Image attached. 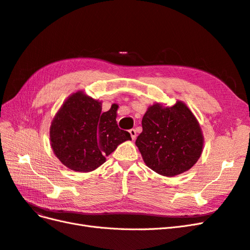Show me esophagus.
Returning a JSON list of instances; mask_svg holds the SVG:
<instances>
[{
  "label": "esophagus",
  "instance_id": "esophagus-1",
  "mask_svg": "<svg viewBox=\"0 0 250 250\" xmlns=\"http://www.w3.org/2000/svg\"><path fill=\"white\" fill-rule=\"evenodd\" d=\"M129 133H130V135H131V139H132V140H134L135 138H137V130L133 129V128H132V129L129 130Z\"/></svg>",
  "mask_w": 250,
  "mask_h": 250
}]
</instances>
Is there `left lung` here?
<instances>
[{
  "mask_svg": "<svg viewBox=\"0 0 250 250\" xmlns=\"http://www.w3.org/2000/svg\"><path fill=\"white\" fill-rule=\"evenodd\" d=\"M143 131L135 145L150 169L164 176H175L191 169L203 147L200 126L183 102L171 107L150 106L142 120Z\"/></svg>",
  "mask_w": 250,
  "mask_h": 250,
  "instance_id": "8db88e82",
  "label": "left lung"
}]
</instances>
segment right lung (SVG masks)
<instances>
[{"label": "right lung", "instance_id": "1", "mask_svg": "<svg viewBox=\"0 0 250 250\" xmlns=\"http://www.w3.org/2000/svg\"><path fill=\"white\" fill-rule=\"evenodd\" d=\"M118 106L102 112V103L82 92L69 97L53 120L51 146L67 168L89 172L105 163V156L118 145L131 140L130 133L117 124Z\"/></svg>", "mask_w": 250, "mask_h": 250}]
</instances>
